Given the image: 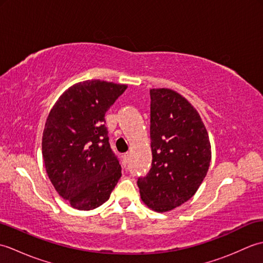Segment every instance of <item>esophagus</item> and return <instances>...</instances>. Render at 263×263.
I'll return each instance as SVG.
<instances>
[{
    "instance_id": "1",
    "label": "esophagus",
    "mask_w": 263,
    "mask_h": 263,
    "mask_svg": "<svg viewBox=\"0 0 263 263\" xmlns=\"http://www.w3.org/2000/svg\"><path fill=\"white\" fill-rule=\"evenodd\" d=\"M122 158H123V164L126 165L128 163V160H130V153H125L122 156Z\"/></svg>"
}]
</instances>
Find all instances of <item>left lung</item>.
Listing matches in <instances>:
<instances>
[{
	"label": "left lung",
	"instance_id": "obj_1",
	"mask_svg": "<svg viewBox=\"0 0 263 263\" xmlns=\"http://www.w3.org/2000/svg\"><path fill=\"white\" fill-rule=\"evenodd\" d=\"M152 168L138 178L141 199L157 212L186 202L208 172L211 147L203 122L193 106L174 90H150Z\"/></svg>",
	"mask_w": 263,
	"mask_h": 263
}]
</instances>
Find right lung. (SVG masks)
Listing matches in <instances>:
<instances>
[{
	"instance_id": "right-lung-1",
	"label": "right lung",
	"mask_w": 263,
	"mask_h": 263,
	"mask_svg": "<svg viewBox=\"0 0 263 263\" xmlns=\"http://www.w3.org/2000/svg\"><path fill=\"white\" fill-rule=\"evenodd\" d=\"M126 88L102 80L79 82L63 92L48 114L44 164L58 193L78 210L102 205L122 175L105 114Z\"/></svg>"
}]
</instances>
